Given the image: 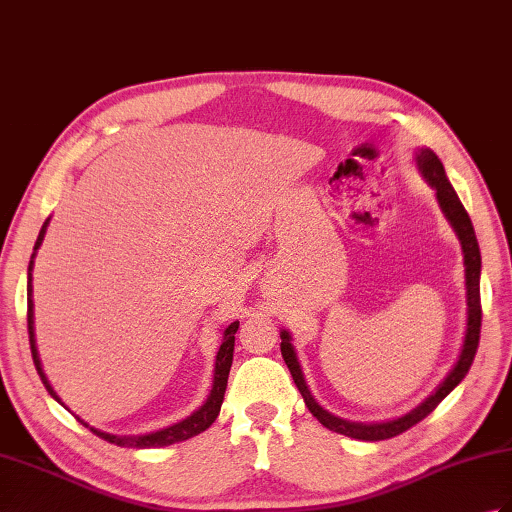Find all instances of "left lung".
<instances>
[{
	"label": "left lung",
	"instance_id": "obj_1",
	"mask_svg": "<svg viewBox=\"0 0 512 512\" xmlns=\"http://www.w3.org/2000/svg\"><path fill=\"white\" fill-rule=\"evenodd\" d=\"M417 163H419L423 176L427 178V183H430L436 189L438 205H441L447 220L451 222V227L456 229V233L460 237V244H462V253H465V279H467V305H469L467 334H465V344H462L460 358H458L456 366L451 368V373L445 377V382L438 386L436 392H432V395L427 397L419 408H414L412 412H408L406 417H401V419L388 421V423H373V425L342 421V419L334 417V414H329L327 410L320 408L318 403L314 401L312 392L307 390L299 360H296V353H294L292 344H290L288 331H281V355H283L285 364H288V368H290L296 388L301 390V395L305 399V406L310 408V412L320 423L327 427V430L344 434V436H351V438H358V441H384V438L397 436L401 432L410 430L412 425H417L419 421H423L427 414L434 412L438 403H441L449 395V392L454 390L462 382V379H465V375L469 373V368L473 364L475 351H478V344H480V327H482L480 268H482V257H480L478 240H475L471 218H469L467 209L462 207V202H460L458 194L454 192V187H451V183L447 181L441 159H438L432 150L425 148L417 154Z\"/></svg>",
	"mask_w": 512,
	"mask_h": 512
}]
</instances>
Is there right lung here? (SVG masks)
<instances>
[{
  "mask_svg": "<svg viewBox=\"0 0 512 512\" xmlns=\"http://www.w3.org/2000/svg\"><path fill=\"white\" fill-rule=\"evenodd\" d=\"M45 229H47V220L43 222L41 227V233L37 237V244H34V253H37V248L41 246L43 242V235H45ZM34 259V255H32ZM32 259H30V266H28V334H30V349H32V360H34V366H37V373L41 377L43 386L47 388V392L56 399L58 395L54 392V388L50 386V382H47V377L43 373L41 368V360H39V353H37V344H34V312H32ZM237 327H240V323H231L227 329H224V336H222V344H220V351L216 355V373H213V388L209 392L207 401L202 403V406L192 414V417H187L185 421L176 423V425H170L165 427V430H159L154 434H146V436H113V434H106V432H100L95 430V427H89L85 421H80L82 425H87L89 430L95 434L104 438V441H109L113 445H120V447H137V449H146V447H165V445H172V443H181V441H187V438L192 436H198L200 432H205L207 427L218 419L220 414V406H222V399H224V390H227V379H229V371H231V364H233V349H235V331Z\"/></svg>",
  "mask_w": 512,
  "mask_h": 512,
  "instance_id": "1",
  "label": "right lung"
}]
</instances>
